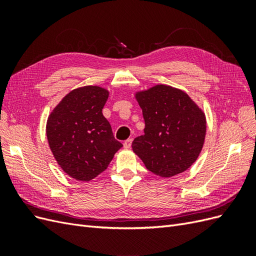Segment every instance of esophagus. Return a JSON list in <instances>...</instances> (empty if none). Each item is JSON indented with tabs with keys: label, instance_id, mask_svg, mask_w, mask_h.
<instances>
[{
	"label": "esophagus",
	"instance_id": "34e87169",
	"mask_svg": "<svg viewBox=\"0 0 256 256\" xmlns=\"http://www.w3.org/2000/svg\"><path fill=\"white\" fill-rule=\"evenodd\" d=\"M131 142H132V140H131V138H128V140H126L125 142H124V147H125L126 150L130 148V147H131Z\"/></svg>",
	"mask_w": 256,
	"mask_h": 256
}]
</instances>
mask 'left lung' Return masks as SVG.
<instances>
[{
	"label": "left lung",
	"mask_w": 256,
	"mask_h": 256,
	"mask_svg": "<svg viewBox=\"0 0 256 256\" xmlns=\"http://www.w3.org/2000/svg\"><path fill=\"white\" fill-rule=\"evenodd\" d=\"M145 122L144 134L136 138L132 150L146 168L161 177L188 170L203 148L204 112L184 92L154 85L136 94Z\"/></svg>",
	"instance_id": "8db88e82"
}]
</instances>
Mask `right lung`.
Masks as SVG:
<instances>
[{
  "mask_svg": "<svg viewBox=\"0 0 256 256\" xmlns=\"http://www.w3.org/2000/svg\"><path fill=\"white\" fill-rule=\"evenodd\" d=\"M108 97L109 92L96 85L76 88L48 118L50 150L62 170L76 180H94L122 146L102 114Z\"/></svg>",
  "mask_w": 256,
  "mask_h": 256,
  "instance_id": "obj_1",
  "label": "right lung"
}]
</instances>
